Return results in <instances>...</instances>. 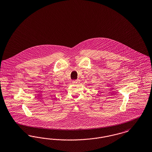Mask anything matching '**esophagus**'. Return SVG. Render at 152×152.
Listing matches in <instances>:
<instances>
[{"label": "esophagus", "mask_w": 152, "mask_h": 152, "mask_svg": "<svg viewBox=\"0 0 152 152\" xmlns=\"http://www.w3.org/2000/svg\"><path fill=\"white\" fill-rule=\"evenodd\" d=\"M77 83H78V80H73V81H72L73 84H76Z\"/></svg>", "instance_id": "obj_1"}]
</instances>
